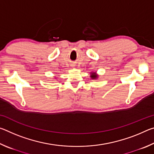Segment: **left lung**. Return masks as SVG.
Instances as JSON below:
<instances>
[{
  "label": "left lung",
  "instance_id": "obj_1",
  "mask_svg": "<svg viewBox=\"0 0 154 154\" xmlns=\"http://www.w3.org/2000/svg\"><path fill=\"white\" fill-rule=\"evenodd\" d=\"M91 77H92V79H94V78L97 77V75H96L94 74H92V75H91Z\"/></svg>",
  "mask_w": 154,
  "mask_h": 154
}]
</instances>
